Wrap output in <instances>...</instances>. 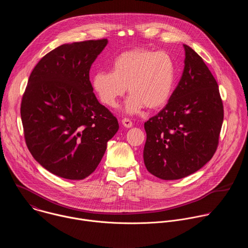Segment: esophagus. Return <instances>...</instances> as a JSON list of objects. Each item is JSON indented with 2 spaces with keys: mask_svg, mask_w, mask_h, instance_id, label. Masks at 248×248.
Wrapping results in <instances>:
<instances>
[{
  "mask_svg": "<svg viewBox=\"0 0 248 248\" xmlns=\"http://www.w3.org/2000/svg\"><path fill=\"white\" fill-rule=\"evenodd\" d=\"M122 124H124V126L125 127H131L132 126V122L129 120V119H126V118H124L122 120Z\"/></svg>",
  "mask_w": 248,
  "mask_h": 248,
  "instance_id": "1",
  "label": "esophagus"
}]
</instances>
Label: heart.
Returning a JSON list of instances; mask_svg holds the SVG:
<instances>
[{"mask_svg":"<svg viewBox=\"0 0 248 248\" xmlns=\"http://www.w3.org/2000/svg\"><path fill=\"white\" fill-rule=\"evenodd\" d=\"M175 62L165 51L138 48L124 52L112 62V72H97L92 87L100 101L108 107L116 106L126 91V112L133 114L146 107L160 109L170 100L174 80Z\"/></svg>","mask_w":248,"mask_h":248,"instance_id":"obj_1","label":"heart"}]
</instances>
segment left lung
<instances>
[{"instance_id": "left-lung-1", "label": "left lung", "mask_w": 248, "mask_h": 248, "mask_svg": "<svg viewBox=\"0 0 248 248\" xmlns=\"http://www.w3.org/2000/svg\"><path fill=\"white\" fill-rule=\"evenodd\" d=\"M182 78L166 107L145 124L143 159L162 180H179L214 156L224 120L218 83L202 58L187 45Z\"/></svg>"}]
</instances>
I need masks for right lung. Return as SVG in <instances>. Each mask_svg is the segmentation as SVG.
I'll return each instance as SVG.
<instances>
[{"label":"right lung","mask_w":248,"mask_h":248,"mask_svg":"<svg viewBox=\"0 0 248 248\" xmlns=\"http://www.w3.org/2000/svg\"><path fill=\"white\" fill-rule=\"evenodd\" d=\"M107 39L63 44L33 68L22 95L20 117L31 155L50 172L83 180L99 165L119 129L101 105L89 70Z\"/></svg>","instance_id":"1"}]
</instances>
